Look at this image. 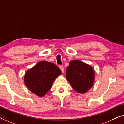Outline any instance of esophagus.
Instances as JSON below:
<instances>
[{"label": "esophagus", "instance_id": "obj_1", "mask_svg": "<svg viewBox=\"0 0 124 124\" xmlns=\"http://www.w3.org/2000/svg\"><path fill=\"white\" fill-rule=\"evenodd\" d=\"M59 69H60V70L61 71V72H62V73H63L64 71H65V70H64V68L63 66H59Z\"/></svg>", "mask_w": 124, "mask_h": 124}]
</instances>
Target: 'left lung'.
<instances>
[{
  "label": "left lung",
  "mask_w": 124,
  "mask_h": 124,
  "mask_svg": "<svg viewBox=\"0 0 124 124\" xmlns=\"http://www.w3.org/2000/svg\"><path fill=\"white\" fill-rule=\"evenodd\" d=\"M66 76L74 90L80 93L90 90L95 80L93 69L78 60L71 61L67 67Z\"/></svg>",
  "instance_id": "obj_1"
}]
</instances>
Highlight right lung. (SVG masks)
Instances as JSON below:
<instances>
[{
	"instance_id": "add662e5",
	"label": "right lung",
	"mask_w": 124,
	"mask_h": 124,
	"mask_svg": "<svg viewBox=\"0 0 124 124\" xmlns=\"http://www.w3.org/2000/svg\"><path fill=\"white\" fill-rule=\"evenodd\" d=\"M61 74L55 64L42 61L27 71L24 81L29 90L42 97L50 90L53 82Z\"/></svg>"
}]
</instances>
